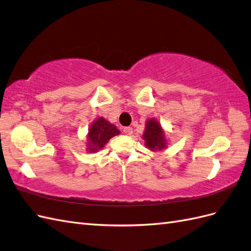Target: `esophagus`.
<instances>
[{"label": "esophagus", "mask_w": 251, "mask_h": 251, "mask_svg": "<svg viewBox=\"0 0 251 251\" xmlns=\"http://www.w3.org/2000/svg\"><path fill=\"white\" fill-rule=\"evenodd\" d=\"M124 133L126 134V135H132V133H133V128L131 127V126H126V127H124Z\"/></svg>", "instance_id": "1"}]
</instances>
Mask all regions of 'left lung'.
Returning <instances> with one entry per match:
<instances>
[{
  "label": "left lung",
  "instance_id": "8db88e82",
  "mask_svg": "<svg viewBox=\"0 0 251 251\" xmlns=\"http://www.w3.org/2000/svg\"><path fill=\"white\" fill-rule=\"evenodd\" d=\"M146 140L147 148L151 151H161L166 148V140L164 133L155 119H150L146 124V131H144L143 137Z\"/></svg>",
  "mask_w": 251,
  "mask_h": 251
}]
</instances>
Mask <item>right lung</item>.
<instances>
[{
    "instance_id": "obj_1",
    "label": "right lung",
    "mask_w": 251,
    "mask_h": 251,
    "mask_svg": "<svg viewBox=\"0 0 251 251\" xmlns=\"http://www.w3.org/2000/svg\"><path fill=\"white\" fill-rule=\"evenodd\" d=\"M120 132L116 126L110 124L109 121L100 117L96 119L93 125L90 126L88 134V150L91 153H95L101 150L114 136L118 135Z\"/></svg>"
}]
</instances>
